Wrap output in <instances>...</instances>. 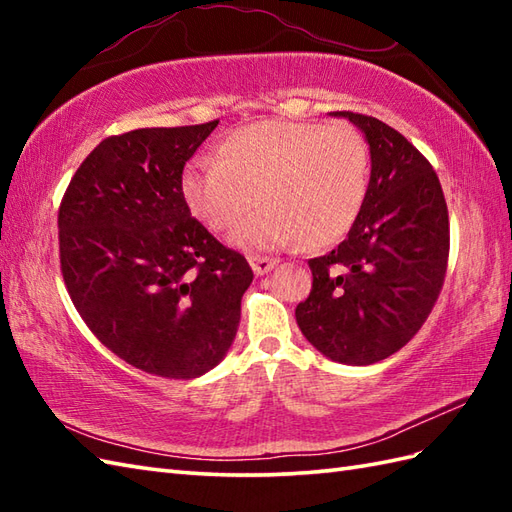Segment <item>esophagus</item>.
Returning <instances> with one entry per match:
<instances>
[{"label": "esophagus", "instance_id": "obj_1", "mask_svg": "<svg viewBox=\"0 0 512 512\" xmlns=\"http://www.w3.org/2000/svg\"><path fill=\"white\" fill-rule=\"evenodd\" d=\"M248 262H250V266H253V270H255V275H257V277H264V275H268L270 270H273V268L277 266V259L262 257V255H253V257H248Z\"/></svg>", "mask_w": 512, "mask_h": 512}]
</instances>
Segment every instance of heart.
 I'll use <instances>...</instances> for the list:
<instances>
[{"instance_id":"1","label":"heart","mask_w":512,"mask_h":512,"mask_svg":"<svg viewBox=\"0 0 512 512\" xmlns=\"http://www.w3.org/2000/svg\"><path fill=\"white\" fill-rule=\"evenodd\" d=\"M369 147L347 123L268 121L228 134L217 160L195 158L182 173V195L195 217L224 231L254 200L265 206L228 239L244 250H310L339 242L363 211Z\"/></svg>"}]
</instances>
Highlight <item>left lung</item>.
<instances>
[{
    "label": "left lung",
    "instance_id": "1",
    "mask_svg": "<svg viewBox=\"0 0 512 512\" xmlns=\"http://www.w3.org/2000/svg\"><path fill=\"white\" fill-rule=\"evenodd\" d=\"M332 116L361 129L372 173L350 233L308 262L312 292L295 317L330 361L372 365L407 345L436 306L449 259V213L436 171L405 136L372 116Z\"/></svg>",
    "mask_w": 512,
    "mask_h": 512
}]
</instances>
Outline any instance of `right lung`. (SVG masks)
Segmentation results:
<instances>
[{
  "label": "right lung",
  "mask_w": 512,
  "mask_h": 512,
  "mask_svg": "<svg viewBox=\"0 0 512 512\" xmlns=\"http://www.w3.org/2000/svg\"><path fill=\"white\" fill-rule=\"evenodd\" d=\"M220 121L110 136L76 169L59 209L61 273L107 350L147 374L198 378L231 347L244 255L191 217L182 169Z\"/></svg>",
  "instance_id": "obj_1"
}]
</instances>
